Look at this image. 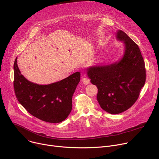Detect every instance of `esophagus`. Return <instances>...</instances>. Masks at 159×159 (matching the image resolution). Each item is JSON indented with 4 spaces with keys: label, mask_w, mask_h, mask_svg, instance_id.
<instances>
[{
    "label": "esophagus",
    "mask_w": 159,
    "mask_h": 159,
    "mask_svg": "<svg viewBox=\"0 0 159 159\" xmlns=\"http://www.w3.org/2000/svg\"><path fill=\"white\" fill-rule=\"evenodd\" d=\"M82 83L84 84L88 85V84H89L90 80L88 78H87V77H84V78H82Z\"/></svg>",
    "instance_id": "1"
}]
</instances>
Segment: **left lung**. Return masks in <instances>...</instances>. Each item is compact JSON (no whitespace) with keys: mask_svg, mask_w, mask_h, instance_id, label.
I'll list each match as a JSON object with an SVG mask.
<instances>
[{"mask_svg":"<svg viewBox=\"0 0 159 159\" xmlns=\"http://www.w3.org/2000/svg\"><path fill=\"white\" fill-rule=\"evenodd\" d=\"M116 39L124 46L120 59L86 70L91 82L98 88L100 106L111 114L120 113L132 106L146 82L144 61L138 45L121 30L116 31Z\"/></svg>","mask_w":159,"mask_h":159,"instance_id":"left-lung-1","label":"left lung"}]
</instances>
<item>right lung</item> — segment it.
I'll list each match as a JSON object with an SVG mask.
<instances>
[{
    "label": "right lung",
    "instance_id": "1",
    "mask_svg": "<svg viewBox=\"0 0 159 159\" xmlns=\"http://www.w3.org/2000/svg\"><path fill=\"white\" fill-rule=\"evenodd\" d=\"M14 89L20 104L31 115L50 123L64 120L72 110V97L80 80L76 72L61 81L39 85L25 78L14 62Z\"/></svg>",
    "mask_w": 159,
    "mask_h": 159
}]
</instances>
